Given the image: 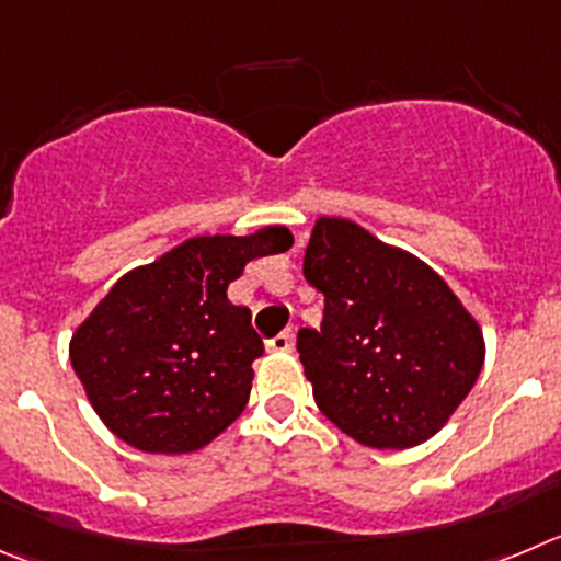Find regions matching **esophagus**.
Wrapping results in <instances>:
<instances>
[{
    "instance_id": "34e87169",
    "label": "esophagus",
    "mask_w": 561,
    "mask_h": 561,
    "mask_svg": "<svg viewBox=\"0 0 561 561\" xmlns=\"http://www.w3.org/2000/svg\"><path fill=\"white\" fill-rule=\"evenodd\" d=\"M293 348V329H285V332H279L276 337L268 340V352H290Z\"/></svg>"
}]
</instances>
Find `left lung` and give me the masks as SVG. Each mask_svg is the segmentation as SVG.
Wrapping results in <instances>:
<instances>
[{
    "label": "left lung",
    "instance_id": "8db88e82",
    "mask_svg": "<svg viewBox=\"0 0 561 561\" xmlns=\"http://www.w3.org/2000/svg\"><path fill=\"white\" fill-rule=\"evenodd\" d=\"M305 279L321 329L298 332L316 404L370 448H412L443 428L484 365V340L426 263L345 218H318Z\"/></svg>",
    "mask_w": 561,
    "mask_h": 561
}]
</instances>
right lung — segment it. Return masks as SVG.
I'll return each mask as SVG.
<instances>
[{
    "label": "right lung",
    "instance_id": "obj_1",
    "mask_svg": "<svg viewBox=\"0 0 561 561\" xmlns=\"http://www.w3.org/2000/svg\"><path fill=\"white\" fill-rule=\"evenodd\" d=\"M290 245L285 227L191 238L115 282L71 337L75 374L115 437L187 454L245 410L263 340L227 287L249 260Z\"/></svg>",
    "mask_w": 561,
    "mask_h": 561
}]
</instances>
